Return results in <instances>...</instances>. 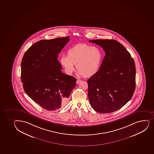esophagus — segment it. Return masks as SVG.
<instances>
[{
	"mask_svg": "<svg viewBox=\"0 0 154 154\" xmlns=\"http://www.w3.org/2000/svg\"><path fill=\"white\" fill-rule=\"evenodd\" d=\"M81 81V80L77 79V81H76V83H77V84H79Z\"/></svg>",
	"mask_w": 154,
	"mask_h": 154,
	"instance_id": "obj_1",
	"label": "esophagus"
}]
</instances>
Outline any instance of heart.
Returning <instances> with one entry per match:
<instances>
[{
    "instance_id": "1",
    "label": "heart",
    "mask_w": 154,
    "mask_h": 154,
    "mask_svg": "<svg viewBox=\"0 0 154 154\" xmlns=\"http://www.w3.org/2000/svg\"><path fill=\"white\" fill-rule=\"evenodd\" d=\"M102 58V51L97 47L79 44L68 50L67 55H62L60 63L67 74H72L76 64L79 75L91 77L99 71Z\"/></svg>"
}]
</instances>
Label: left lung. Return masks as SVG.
<instances>
[{"label":"left lung","instance_id":"8db88e82","mask_svg":"<svg viewBox=\"0 0 154 154\" xmlns=\"http://www.w3.org/2000/svg\"><path fill=\"white\" fill-rule=\"evenodd\" d=\"M105 52L99 71L88 80V97L94 110L116 111L129 102L135 89L136 68L125 47L115 40H91Z\"/></svg>","mask_w":154,"mask_h":154}]
</instances>
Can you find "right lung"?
Here are the masks:
<instances>
[{
	"instance_id": "obj_1",
	"label": "right lung",
	"mask_w": 154,
	"mask_h": 154,
	"mask_svg": "<svg viewBox=\"0 0 154 154\" xmlns=\"http://www.w3.org/2000/svg\"><path fill=\"white\" fill-rule=\"evenodd\" d=\"M69 36L37 42L28 48L21 62L22 82L25 93L48 111L64 107L76 79L61 71L57 57Z\"/></svg>"
}]
</instances>
